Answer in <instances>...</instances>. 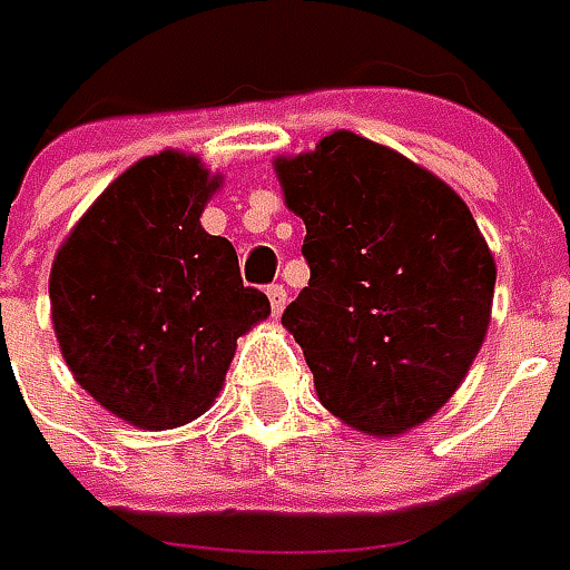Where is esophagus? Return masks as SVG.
<instances>
[{"instance_id": "1", "label": "esophagus", "mask_w": 570, "mask_h": 570, "mask_svg": "<svg viewBox=\"0 0 570 570\" xmlns=\"http://www.w3.org/2000/svg\"><path fill=\"white\" fill-rule=\"evenodd\" d=\"M266 295H269V307H273V314L278 317V314L285 311V304H288V292H285L282 285H269V288H266Z\"/></svg>"}]
</instances>
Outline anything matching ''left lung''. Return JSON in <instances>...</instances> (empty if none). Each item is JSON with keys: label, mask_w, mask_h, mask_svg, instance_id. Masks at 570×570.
<instances>
[{"label": "left lung", "mask_w": 570, "mask_h": 570, "mask_svg": "<svg viewBox=\"0 0 570 570\" xmlns=\"http://www.w3.org/2000/svg\"><path fill=\"white\" fill-rule=\"evenodd\" d=\"M275 174L307 225L311 282L282 323L320 403L377 438L422 425L492 320L494 259L472 212L431 170L348 129L278 158Z\"/></svg>", "instance_id": "1"}]
</instances>
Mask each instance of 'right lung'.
I'll use <instances>...</instances> for the list:
<instances>
[{
	"instance_id": "add662e5",
	"label": "right lung",
	"mask_w": 570,
	"mask_h": 570,
	"mask_svg": "<svg viewBox=\"0 0 570 570\" xmlns=\"http://www.w3.org/2000/svg\"><path fill=\"white\" fill-rule=\"evenodd\" d=\"M222 187L196 155L142 158L95 199L50 273L62 358L107 412L148 431L215 403L237 340L269 317L230 240L199 225Z\"/></svg>"
}]
</instances>
